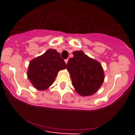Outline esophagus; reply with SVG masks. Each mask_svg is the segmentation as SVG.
<instances>
[{"instance_id": "34e87169", "label": "esophagus", "mask_w": 135, "mask_h": 135, "mask_svg": "<svg viewBox=\"0 0 135 135\" xmlns=\"http://www.w3.org/2000/svg\"><path fill=\"white\" fill-rule=\"evenodd\" d=\"M65 64H68V59H65Z\"/></svg>"}]
</instances>
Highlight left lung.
Wrapping results in <instances>:
<instances>
[{"instance_id":"left-lung-1","label":"left lung","mask_w":135,"mask_h":135,"mask_svg":"<svg viewBox=\"0 0 135 135\" xmlns=\"http://www.w3.org/2000/svg\"><path fill=\"white\" fill-rule=\"evenodd\" d=\"M73 55L67 64L72 85L81 96L93 95L104 81V71L101 64L82 51H74Z\"/></svg>"}]
</instances>
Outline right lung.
Masks as SVG:
<instances>
[{"label": "right lung", "mask_w": 135, "mask_h": 135, "mask_svg": "<svg viewBox=\"0 0 135 135\" xmlns=\"http://www.w3.org/2000/svg\"><path fill=\"white\" fill-rule=\"evenodd\" d=\"M66 68V64L60 53L49 49L42 55L30 61L27 75L33 86L38 90H45L54 82L59 71Z\"/></svg>", "instance_id": "obj_1"}]
</instances>
